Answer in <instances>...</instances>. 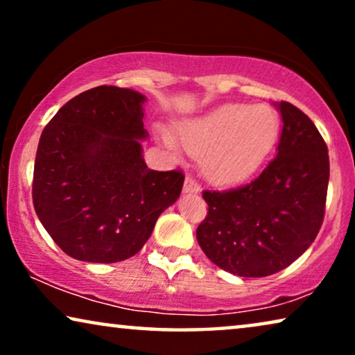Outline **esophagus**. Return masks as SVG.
<instances>
[{
    "label": "esophagus",
    "mask_w": 355,
    "mask_h": 355,
    "mask_svg": "<svg viewBox=\"0 0 355 355\" xmlns=\"http://www.w3.org/2000/svg\"><path fill=\"white\" fill-rule=\"evenodd\" d=\"M184 193H200V186H198L196 179L186 178V181H184Z\"/></svg>",
    "instance_id": "esophagus-1"
}]
</instances>
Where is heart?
<instances>
[{
  "label": "heart",
  "instance_id": "obj_1",
  "mask_svg": "<svg viewBox=\"0 0 355 355\" xmlns=\"http://www.w3.org/2000/svg\"><path fill=\"white\" fill-rule=\"evenodd\" d=\"M279 119L270 106L230 103L189 119L179 128L184 147L200 157L208 181L216 186H236L259 171L273 150ZM163 142L174 140L162 134Z\"/></svg>",
  "mask_w": 355,
  "mask_h": 355
}]
</instances>
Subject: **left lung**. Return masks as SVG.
<instances>
[{
  "label": "left lung",
  "mask_w": 355,
  "mask_h": 355,
  "mask_svg": "<svg viewBox=\"0 0 355 355\" xmlns=\"http://www.w3.org/2000/svg\"><path fill=\"white\" fill-rule=\"evenodd\" d=\"M283 130L259 178L226 192H203L208 215L197 241L213 263L242 278L284 270L322 227L329 179L328 148L312 119L288 101L275 103Z\"/></svg>",
  "instance_id": "8db88e82"
}]
</instances>
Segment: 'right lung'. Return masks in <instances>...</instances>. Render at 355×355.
I'll return each mask as SVG.
<instances>
[{
  "label": "right lung",
  "mask_w": 355,
  "mask_h": 355,
  "mask_svg": "<svg viewBox=\"0 0 355 355\" xmlns=\"http://www.w3.org/2000/svg\"><path fill=\"white\" fill-rule=\"evenodd\" d=\"M147 96L101 85L67 101L43 129L33 207L72 259L114 263L137 254L181 196V171L148 169L142 155Z\"/></svg>",
  "instance_id": "add662e5"
}]
</instances>
